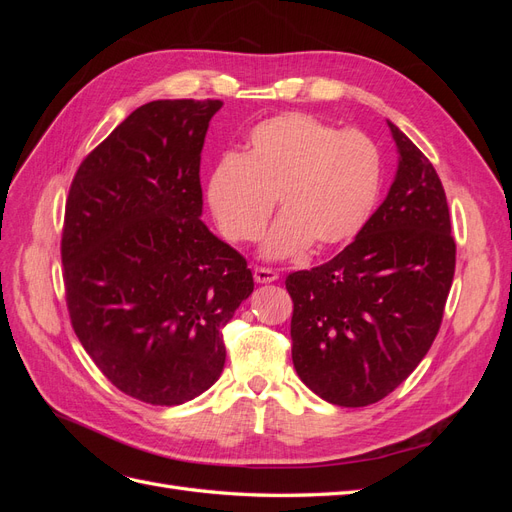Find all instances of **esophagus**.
Returning a JSON list of instances; mask_svg holds the SVG:
<instances>
[{
    "instance_id": "esophagus-1",
    "label": "esophagus",
    "mask_w": 512,
    "mask_h": 512,
    "mask_svg": "<svg viewBox=\"0 0 512 512\" xmlns=\"http://www.w3.org/2000/svg\"><path fill=\"white\" fill-rule=\"evenodd\" d=\"M254 280H256V284H271L275 280H280V273L273 271V269H267V267H256L254 269Z\"/></svg>"
}]
</instances>
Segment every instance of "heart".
<instances>
[{"label":"heart","mask_w":512,"mask_h":512,"mask_svg":"<svg viewBox=\"0 0 512 512\" xmlns=\"http://www.w3.org/2000/svg\"><path fill=\"white\" fill-rule=\"evenodd\" d=\"M380 183V151L367 134L284 113L256 123L241 156L226 153L213 164L205 200L228 241L252 243L277 196L282 215L262 241V256L284 260L312 243L324 252L352 241L374 211Z\"/></svg>","instance_id":"1"}]
</instances>
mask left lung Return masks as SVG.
<instances>
[{"label":"left lung","instance_id":"8db88e82","mask_svg":"<svg viewBox=\"0 0 512 512\" xmlns=\"http://www.w3.org/2000/svg\"><path fill=\"white\" fill-rule=\"evenodd\" d=\"M399 164L384 203L333 260L286 277L292 363L335 406L376 404L438 335L455 275V239L433 164L389 121Z\"/></svg>","mask_w":512,"mask_h":512}]
</instances>
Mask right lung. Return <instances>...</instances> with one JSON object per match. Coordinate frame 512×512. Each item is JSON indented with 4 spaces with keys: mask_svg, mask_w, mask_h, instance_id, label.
Instances as JSON below:
<instances>
[{
    "mask_svg": "<svg viewBox=\"0 0 512 512\" xmlns=\"http://www.w3.org/2000/svg\"><path fill=\"white\" fill-rule=\"evenodd\" d=\"M220 100L136 108L83 160L61 262L76 337L121 393L179 406L218 382L222 329L254 290L200 220V151Z\"/></svg>",
    "mask_w": 512,
    "mask_h": 512,
    "instance_id": "right-lung-1",
    "label": "right lung"
}]
</instances>
